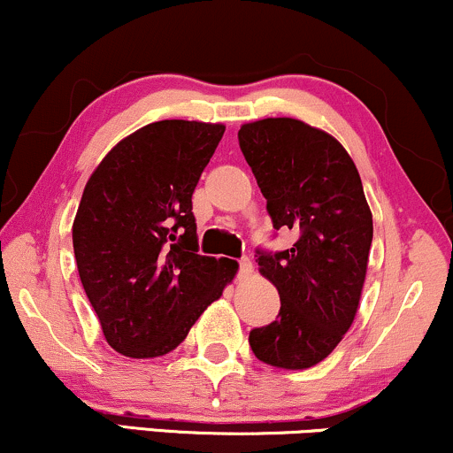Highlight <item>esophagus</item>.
I'll return each mask as SVG.
<instances>
[{"label": "esophagus", "mask_w": 453, "mask_h": 453, "mask_svg": "<svg viewBox=\"0 0 453 453\" xmlns=\"http://www.w3.org/2000/svg\"><path fill=\"white\" fill-rule=\"evenodd\" d=\"M237 273H240L242 278L250 276V273H252V263H250V258H246V257L240 258V272H237Z\"/></svg>", "instance_id": "obj_1"}]
</instances>
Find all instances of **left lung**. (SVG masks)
Listing matches in <instances>:
<instances>
[{"label":"left lung","instance_id":"obj_1","mask_svg":"<svg viewBox=\"0 0 453 453\" xmlns=\"http://www.w3.org/2000/svg\"><path fill=\"white\" fill-rule=\"evenodd\" d=\"M237 139L273 228L297 233L288 250L257 248L261 273L280 293V312L254 327L248 342L269 365L310 368L338 347L362 297L372 246L362 177L334 136L291 117L242 126Z\"/></svg>","mask_w":453,"mask_h":453}]
</instances>
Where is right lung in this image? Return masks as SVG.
I'll return each mask as SVG.
<instances>
[{
	"mask_svg": "<svg viewBox=\"0 0 453 453\" xmlns=\"http://www.w3.org/2000/svg\"><path fill=\"white\" fill-rule=\"evenodd\" d=\"M222 124L165 119L119 141L83 190L74 258L106 342L128 357L180 347L237 263L201 257L192 192Z\"/></svg>",
	"mask_w": 453,
	"mask_h": 453,
	"instance_id": "1",
	"label": "right lung"
}]
</instances>
